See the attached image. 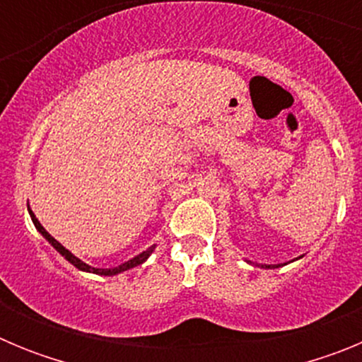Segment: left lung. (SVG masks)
<instances>
[{"instance_id": "8db88e82", "label": "left lung", "mask_w": 362, "mask_h": 362, "mask_svg": "<svg viewBox=\"0 0 362 362\" xmlns=\"http://www.w3.org/2000/svg\"><path fill=\"white\" fill-rule=\"evenodd\" d=\"M246 263H250L254 264V267H261V268H281L284 267V264H288V263H281V264H263V263H254V261H250V259H245Z\"/></svg>"}]
</instances>
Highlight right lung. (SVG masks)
I'll list each match as a JSON object with an SVG mask.
<instances>
[{"label":"right lung","instance_id":"add662e5","mask_svg":"<svg viewBox=\"0 0 362 362\" xmlns=\"http://www.w3.org/2000/svg\"><path fill=\"white\" fill-rule=\"evenodd\" d=\"M28 214H30V219H32V223H34V226H36L37 232H40L41 235H43V238L47 239V241H49L50 245H52L54 248H56V250L59 252V254H62L63 257L66 259V261H69L70 264H74V267L78 268V270L88 272V274H95V276H107V277L108 276H117V274H121V272H127V270H130V268H134V267H139V264L145 263L146 259H148L150 255H152V252L156 250V245H152V246H150V248H146L145 252H141V254L136 255V257L129 259L127 263L119 264V267H114V268H95V267H90V264H86L85 261H81V259H79V257H76V255H74L72 252L66 250V248L62 245V243L56 241V239H54L52 235H50V233L43 228V225H41L40 221H37V217L34 216V212H32V210H30V206H28Z\"/></svg>","mask_w":362,"mask_h":362}]
</instances>
